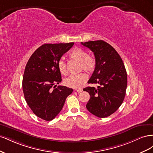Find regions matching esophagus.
Instances as JSON below:
<instances>
[{
    "label": "esophagus",
    "instance_id": "1",
    "mask_svg": "<svg viewBox=\"0 0 153 153\" xmlns=\"http://www.w3.org/2000/svg\"><path fill=\"white\" fill-rule=\"evenodd\" d=\"M75 91H76L78 93H79V92H81L83 90H82V89H81V88H76V89H75Z\"/></svg>",
    "mask_w": 153,
    "mask_h": 153
}]
</instances>
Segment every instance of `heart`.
<instances>
[{
    "instance_id": "heart-1",
    "label": "heart",
    "mask_w": 153,
    "mask_h": 153,
    "mask_svg": "<svg viewBox=\"0 0 153 153\" xmlns=\"http://www.w3.org/2000/svg\"><path fill=\"white\" fill-rule=\"evenodd\" d=\"M69 57L75 61L80 62V70L91 71L96 66V60L93 57L89 55L85 50L82 48H76L73 49L69 53ZM58 69L62 75H66L68 69L66 64L63 59H60L57 63ZM87 80V76L84 73L78 75H71L64 80V84L71 87H79L82 86Z\"/></svg>"
}]
</instances>
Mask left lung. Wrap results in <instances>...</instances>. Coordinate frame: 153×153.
<instances>
[{"label":"left lung","mask_w":153,"mask_h":153,"mask_svg":"<svg viewBox=\"0 0 153 153\" xmlns=\"http://www.w3.org/2000/svg\"><path fill=\"white\" fill-rule=\"evenodd\" d=\"M94 53L96 66L87 87L90 99L87 109L96 116L104 118L114 114L121 105L126 95L127 73L121 57L112 46L103 40L81 43Z\"/></svg>","instance_id":"left-lung-1"}]
</instances>
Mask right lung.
<instances>
[{
    "label": "right lung",
    "instance_id": "right-lung-1",
    "mask_svg": "<svg viewBox=\"0 0 153 153\" xmlns=\"http://www.w3.org/2000/svg\"><path fill=\"white\" fill-rule=\"evenodd\" d=\"M74 43L44 44L32 53L23 76L25 100L33 113L45 121L53 119L61 112L73 89L59 85L62 81L57 63Z\"/></svg>",
    "mask_w": 153,
    "mask_h": 153
}]
</instances>
